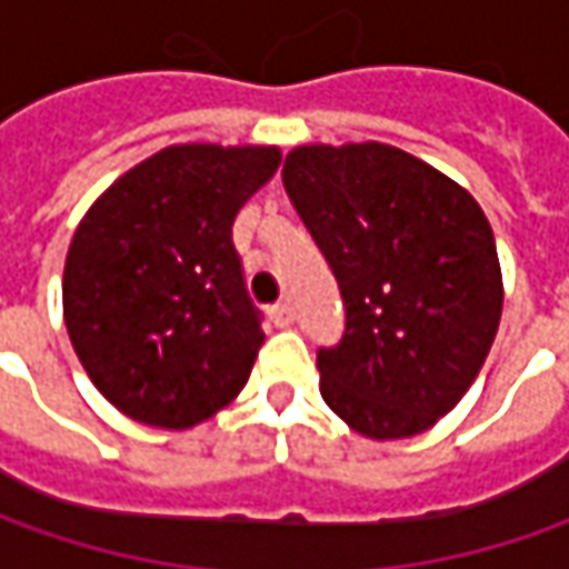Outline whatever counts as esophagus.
<instances>
[{
	"label": "esophagus",
	"instance_id": "obj_1",
	"mask_svg": "<svg viewBox=\"0 0 569 569\" xmlns=\"http://www.w3.org/2000/svg\"><path fill=\"white\" fill-rule=\"evenodd\" d=\"M269 317H272L278 329H288L295 322V310H291V303H274L272 310H269Z\"/></svg>",
	"mask_w": 569,
	"mask_h": 569
}]
</instances>
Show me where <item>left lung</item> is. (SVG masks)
Returning a JSON list of instances; mask_svg holds the SVG:
<instances>
[{"label": "left lung", "mask_w": 569, "mask_h": 569, "mask_svg": "<svg viewBox=\"0 0 569 569\" xmlns=\"http://www.w3.org/2000/svg\"><path fill=\"white\" fill-rule=\"evenodd\" d=\"M281 180L345 300V336L317 355L322 399L370 440L425 433L469 392L500 326L485 211L382 142L297 144Z\"/></svg>", "instance_id": "obj_1"}]
</instances>
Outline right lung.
Masks as SVG:
<instances>
[{
	"instance_id": "right-lung-1",
	"label": "right lung",
	"mask_w": 569,
	"mask_h": 569,
	"mask_svg": "<svg viewBox=\"0 0 569 569\" xmlns=\"http://www.w3.org/2000/svg\"><path fill=\"white\" fill-rule=\"evenodd\" d=\"M278 164V144H170L78 221L62 319L84 373L126 418L187 430L247 386L266 336L230 228Z\"/></svg>"
}]
</instances>
